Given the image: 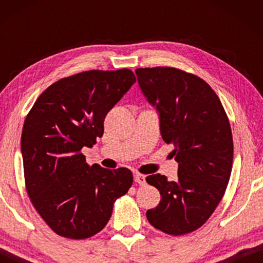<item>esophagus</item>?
<instances>
[{"label":"esophagus","mask_w":263,"mask_h":263,"mask_svg":"<svg viewBox=\"0 0 263 263\" xmlns=\"http://www.w3.org/2000/svg\"><path fill=\"white\" fill-rule=\"evenodd\" d=\"M134 181L140 185H145L146 176L139 174V172H135V174H134Z\"/></svg>","instance_id":"obj_1"}]
</instances>
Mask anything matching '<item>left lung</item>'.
Returning <instances> with one entry per match:
<instances>
[{
	"mask_svg": "<svg viewBox=\"0 0 263 263\" xmlns=\"http://www.w3.org/2000/svg\"><path fill=\"white\" fill-rule=\"evenodd\" d=\"M140 87L160 116V133L174 145L178 177H146L160 192L156 208L146 212L149 224L171 236L200 229L224 196L233 160L231 125L210 85L174 67L138 68Z\"/></svg>",
	"mask_w": 263,
	"mask_h": 263,
	"instance_id": "1",
	"label": "left lung"
}]
</instances>
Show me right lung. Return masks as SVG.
<instances>
[{
	"instance_id": "add662e5",
	"label": "right lung",
	"mask_w": 263,
	"mask_h": 263,
	"mask_svg": "<svg viewBox=\"0 0 263 263\" xmlns=\"http://www.w3.org/2000/svg\"><path fill=\"white\" fill-rule=\"evenodd\" d=\"M135 81L127 68L62 78L38 97L25 118V186L35 211L59 236L85 239L102 231L115 201L133 184L130 170L89 166L81 149L102 138L106 114Z\"/></svg>"
}]
</instances>
